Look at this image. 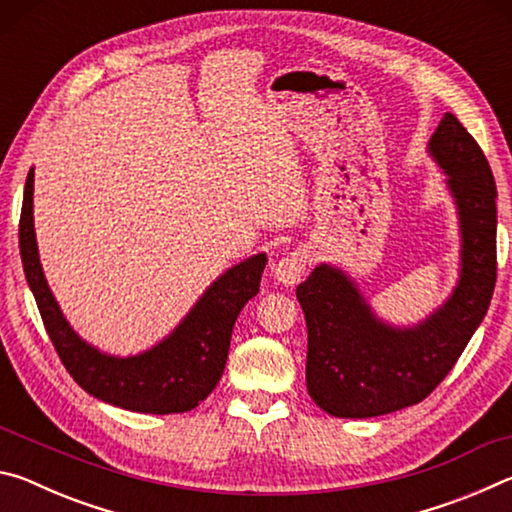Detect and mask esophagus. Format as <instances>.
Returning a JSON list of instances; mask_svg holds the SVG:
<instances>
[{"label":"esophagus","instance_id":"obj_1","mask_svg":"<svg viewBox=\"0 0 512 512\" xmlns=\"http://www.w3.org/2000/svg\"><path fill=\"white\" fill-rule=\"evenodd\" d=\"M305 266H307V257L305 253H289L284 255L282 259H277L273 264L271 273L277 282L282 284V287H296V284L302 280V273H305Z\"/></svg>","mask_w":512,"mask_h":512}]
</instances>
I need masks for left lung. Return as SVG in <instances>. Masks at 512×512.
Instances as JSON below:
<instances>
[{
    "mask_svg": "<svg viewBox=\"0 0 512 512\" xmlns=\"http://www.w3.org/2000/svg\"><path fill=\"white\" fill-rule=\"evenodd\" d=\"M458 221V277L418 323L393 325L341 266L320 262L296 296L307 320V391L334 418H377L422 402L483 323L497 280V187L452 112L427 142Z\"/></svg>",
    "mask_w": 512,
    "mask_h": 512,
    "instance_id": "8db88e82",
    "label": "left lung"
}]
</instances>
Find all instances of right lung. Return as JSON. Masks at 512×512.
<instances>
[{
    "instance_id": "1",
    "label": "right lung",
    "mask_w": 512,
    "mask_h": 512,
    "mask_svg": "<svg viewBox=\"0 0 512 512\" xmlns=\"http://www.w3.org/2000/svg\"><path fill=\"white\" fill-rule=\"evenodd\" d=\"M33 180L36 169L31 167L20 216L22 266L42 323L69 375L85 393L126 411L167 415L196 409L219 384L232 327L246 302L257 296L266 253L250 255L225 268L183 320L151 348L126 357L103 352L69 325L49 287L33 223Z\"/></svg>"
}]
</instances>
